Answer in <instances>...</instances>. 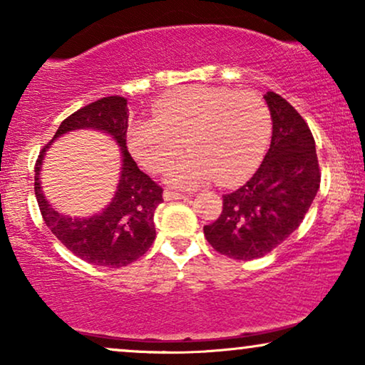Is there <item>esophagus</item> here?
<instances>
[{
  "label": "esophagus",
  "mask_w": 365,
  "mask_h": 365,
  "mask_svg": "<svg viewBox=\"0 0 365 365\" xmlns=\"http://www.w3.org/2000/svg\"><path fill=\"white\" fill-rule=\"evenodd\" d=\"M163 197H164V201H176V199H186V196H184V194L168 191V189L163 192Z\"/></svg>",
  "instance_id": "1"
}]
</instances>
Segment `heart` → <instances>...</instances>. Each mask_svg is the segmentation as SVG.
Masks as SVG:
<instances>
[{"instance_id": "b5f03b06", "label": "heart", "mask_w": 365, "mask_h": 365, "mask_svg": "<svg viewBox=\"0 0 365 365\" xmlns=\"http://www.w3.org/2000/svg\"><path fill=\"white\" fill-rule=\"evenodd\" d=\"M271 129V111L259 94L192 86L159 99L153 119L134 121L128 144L143 168L163 173L184 143L189 154L166 174L173 187L192 189L212 179L231 186L257 166Z\"/></svg>"}]
</instances>
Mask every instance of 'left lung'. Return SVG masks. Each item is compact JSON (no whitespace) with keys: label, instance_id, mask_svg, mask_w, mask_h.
I'll return each mask as SVG.
<instances>
[{"label":"left lung","instance_id":"8db88e82","mask_svg":"<svg viewBox=\"0 0 365 365\" xmlns=\"http://www.w3.org/2000/svg\"><path fill=\"white\" fill-rule=\"evenodd\" d=\"M272 139L249 181L222 196V212L204 226L207 242L224 256L251 261L266 256L299 227L319 191L321 173L312 133L279 94L266 96Z\"/></svg>","mask_w":365,"mask_h":365}]
</instances>
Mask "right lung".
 <instances>
[{
	"label": "right lung",
	"instance_id": "add662e5",
	"mask_svg": "<svg viewBox=\"0 0 365 365\" xmlns=\"http://www.w3.org/2000/svg\"><path fill=\"white\" fill-rule=\"evenodd\" d=\"M128 99L123 96L101 98L78 109L59 124L34 168V194L46 226L74 256L94 266H128L141 257L156 239L154 211L163 202V189L138 168L128 151ZM79 128L108 133L122 153V173L112 201L88 218H71L56 212L43 196L38 176L48 146L58 137Z\"/></svg>",
	"mask_w": 365,
	"mask_h": 365
}]
</instances>
